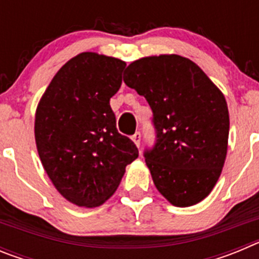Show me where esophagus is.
Returning <instances> with one entry per match:
<instances>
[{"instance_id":"1","label":"esophagus","mask_w":259,"mask_h":259,"mask_svg":"<svg viewBox=\"0 0 259 259\" xmlns=\"http://www.w3.org/2000/svg\"><path fill=\"white\" fill-rule=\"evenodd\" d=\"M131 139H132V141L135 143V145L139 148V146H140V143H141V134H140V132H136V134H135L134 136L131 137Z\"/></svg>"}]
</instances>
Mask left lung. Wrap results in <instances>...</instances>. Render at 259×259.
<instances>
[{"instance_id": "8db88e82", "label": "left lung", "mask_w": 259, "mask_h": 259, "mask_svg": "<svg viewBox=\"0 0 259 259\" xmlns=\"http://www.w3.org/2000/svg\"><path fill=\"white\" fill-rule=\"evenodd\" d=\"M123 80L152 107L157 141L144 157L155 188L174 206L201 202L218 182L227 155L224 95L194 62L178 54L137 59Z\"/></svg>"}]
</instances>
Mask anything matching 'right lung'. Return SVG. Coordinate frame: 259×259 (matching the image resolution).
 Instances as JSON below:
<instances>
[{"instance_id":"right-lung-1","label":"right lung","mask_w":259,"mask_h":259,"mask_svg":"<svg viewBox=\"0 0 259 259\" xmlns=\"http://www.w3.org/2000/svg\"><path fill=\"white\" fill-rule=\"evenodd\" d=\"M125 62L84 52L59 68L36 109L35 140L45 172L71 203L97 207L119 187L136 145L116 130L110 98Z\"/></svg>"}]
</instances>
